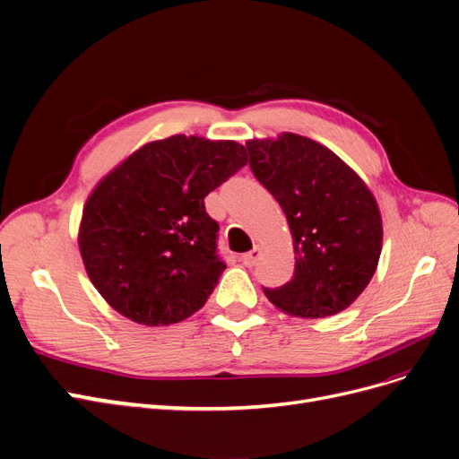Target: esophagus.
Returning a JSON list of instances; mask_svg holds the SVG:
<instances>
[{
    "mask_svg": "<svg viewBox=\"0 0 459 459\" xmlns=\"http://www.w3.org/2000/svg\"><path fill=\"white\" fill-rule=\"evenodd\" d=\"M259 257H261V247L255 246L249 253H244V255L240 257V261H242L246 266H253V264H255V263L259 261Z\"/></svg>",
    "mask_w": 459,
    "mask_h": 459,
    "instance_id": "34e87169",
    "label": "esophagus"
}]
</instances>
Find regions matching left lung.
<instances>
[{"label":"left lung","instance_id":"obj_1","mask_svg":"<svg viewBox=\"0 0 459 459\" xmlns=\"http://www.w3.org/2000/svg\"><path fill=\"white\" fill-rule=\"evenodd\" d=\"M251 172L281 206L293 236V280L266 299L281 312L317 319L346 310L375 276L382 215L365 181L331 149L283 132L249 140Z\"/></svg>","mask_w":459,"mask_h":459}]
</instances>
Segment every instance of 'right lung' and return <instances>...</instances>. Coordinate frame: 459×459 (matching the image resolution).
Returning <instances> with one entry per match:
<instances>
[{"label": "right lung", "instance_id": "add662e5", "mask_svg": "<svg viewBox=\"0 0 459 459\" xmlns=\"http://www.w3.org/2000/svg\"><path fill=\"white\" fill-rule=\"evenodd\" d=\"M246 164L240 143L178 134L134 151L94 186L79 251L113 310L160 327L206 304L227 264L204 198Z\"/></svg>", "mask_w": 459, "mask_h": 459}]
</instances>
